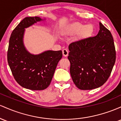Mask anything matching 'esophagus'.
Masks as SVG:
<instances>
[{"label":"esophagus","mask_w":121,"mask_h":121,"mask_svg":"<svg viewBox=\"0 0 121 121\" xmlns=\"http://www.w3.org/2000/svg\"><path fill=\"white\" fill-rule=\"evenodd\" d=\"M62 53H63V55L65 57L67 56L68 55H69V51L67 49H63L62 50Z\"/></svg>","instance_id":"obj_1"}]
</instances>
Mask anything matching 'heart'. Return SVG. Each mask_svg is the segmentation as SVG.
Here are the masks:
<instances>
[{
  "label": "heart",
  "instance_id": "obj_1",
  "mask_svg": "<svg viewBox=\"0 0 121 121\" xmlns=\"http://www.w3.org/2000/svg\"><path fill=\"white\" fill-rule=\"evenodd\" d=\"M94 27L91 24L84 25L81 23L76 22L65 27L61 31L63 35L72 36L75 34L76 40H82L90 37L93 34Z\"/></svg>",
  "mask_w": 121,
  "mask_h": 121
}]
</instances>
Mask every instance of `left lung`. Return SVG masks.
I'll list each match as a JSON object with an SVG mask.
<instances>
[{"label":"left lung","mask_w":121,"mask_h":121,"mask_svg":"<svg viewBox=\"0 0 121 121\" xmlns=\"http://www.w3.org/2000/svg\"><path fill=\"white\" fill-rule=\"evenodd\" d=\"M69 50L70 74L78 89L91 90L106 82L115 64L116 53L112 34L101 22L95 36L71 43Z\"/></svg>","instance_id":"left-lung-1"}]
</instances>
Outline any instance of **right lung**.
<instances>
[{"mask_svg":"<svg viewBox=\"0 0 121 121\" xmlns=\"http://www.w3.org/2000/svg\"><path fill=\"white\" fill-rule=\"evenodd\" d=\"M40 17H26L13 30L9 40L8 63L16 81L23 87L42 90L50 85L62 51L47 50L31 54L24 44L26 28L46 20Z\"/></svg>","mask_w":121,"mask_h":121,"instance_id":"right-lung-1","label":"right lung"}]
</instances>
